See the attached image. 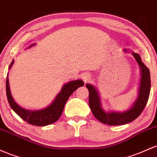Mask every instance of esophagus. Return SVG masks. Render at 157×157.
I'll return each mask as SVG.
<instances>
[{"label": "esophagus", "mask_w": 157, "mask_h": 157, "mask_svg": "<svg viewBox=\"0 0 157 157\" xmlns=\"http://www.w3.org/2000/svg\"><path fill=\"white\" fill-rule=\"evenodd\" d=\"M90 76L89 74H83L82 75V79H83L84 82H87L88 80H90Z\"/></svg>", "instance_id": "obj_1"}]
</instances>
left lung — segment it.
Returning <instances> with one entry per match:
<instances>
[{
	"label": "left lung",
	"instance_id": "obj_1",
	"mask_svg": "<svg viewBox=\"0 0 157 157\" xmlns=\"http://www.w3.org/2000/svg\"><path fill=\"white\" fill-rule=\"evenodd\" d=\"M132 54L140 65L142 76L138 98L131 109L123 113L104 111L101 107L97 90L91 84H86V87L89 90V105L91 111L93 116L104 124L108 125H121L133 121L142 113L148 100L151 91V75L149 69L142 63L138 53L133 52Z\"/></svg>",
	"mask_w": 157,
	"mask_h": 157
}]
</instances>
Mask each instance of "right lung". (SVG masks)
Returning <instances> with one entry per match:
<instances>
[{"instance_id":"obj_1","label":"right lung","mask_w":157,"mask_h":157,"mask_svg":"<svg viewBox=\"0 0 157 157\" xmlns=\"http://www.w3.org/2000/svg\"><path fill=\"white\" fill-rule=\"evenodd\" d=\"M33 44L32 46H33ZM14 61L10 65V68L13 64ZM84 82L82 80H75L70 82L69 83L64 84L61 89V91L56 96V99L52 104L40 110H28L22 108L17 105L16 102L14 101L10 93V85H9V78L6 77V90L7 99L10 107L17 115L22 119L29 124L36 126H46L56 122L61 117L65 103L77 88L84 86Z\"/></svg>"}]
</instances>
